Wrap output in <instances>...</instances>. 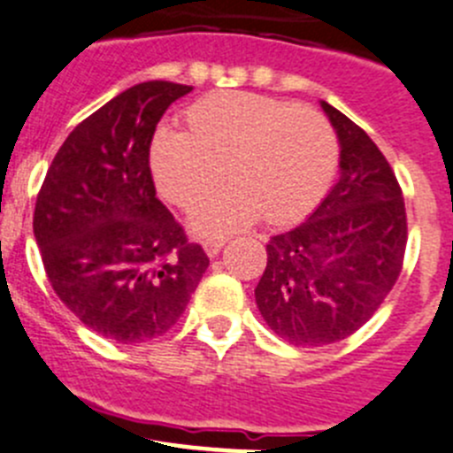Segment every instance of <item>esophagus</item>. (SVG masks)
Returning a JSON list of instances; mask_svg holds the SVG:
<instances>
[{
    "label": "esophagus",
    "instance_id": "obj_1",
    "mask_svg": "<svg viewBox=\"0 0 453 453\" xmlns=\"http://www.w3.org/2000/svg\"><path fill=\"white\" fill-rule=\"evenodd\" d=\"M223 239H207V242H203V250L207 252V257H217L219 250L223 248Z\"/></svg>",
    "mask_w": 453,
    "mask_h": 453
}]
</instances>
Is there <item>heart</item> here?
<instances>
[{"label": "heart", "instance_id": "b5f03b06", "mask_svg": "<svg viewBox=\"0 0 453 453\" xmlns=\"http://www.w3.org/2000/svg\"><path fill=\"white\" fill-rule=\"evenodd\" d=\"M182 130L160 128L149 144V171L160 196L196 210L201 236L242 230L262 217L291 226L327 196L338 166V137L318 110L252 92H217L185 110Z\"/></svg>", "mask_w": 453, "mask_h": 453}]
</instances>
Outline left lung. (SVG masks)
<instances>
[{
	"label": "left lung",
	"instance_id": "8db88e82",
	"mask_svg": "<svg viewBox=\"0 0 453 453\" xmlns=\"http://www.w3.org/2000/svg\"><path fill=\"white\" fill-rule=\"evenodd\" d=\"M320 105L341 144V176L307 221L271 236L255 288L268 327L297 348L336 343L368 323L397 282L409 234L384 153L341 110Z\"/></svg>",
	"mask_w": 453,
	"mask_h": 453
}]
</instances>
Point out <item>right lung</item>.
Masks as SVG:
<instances>
[{"instance_id": "obj_1", "label": "right lung", "mask_w": 453, "mask_h": 453, "mask_svg": "<svg viewBox=\"0 0 453 453\" xmlns=\"http://www.w3.org/2000/svg\"><path fill=\"white\" fill-rule=\"evenodd\" d=\"M191 85L149 81L81 121L49 166L34 234L56 296L115 343L157 338L178 323L210 266L157 201L149 144Z\"/></svg>"}]
</instances>
